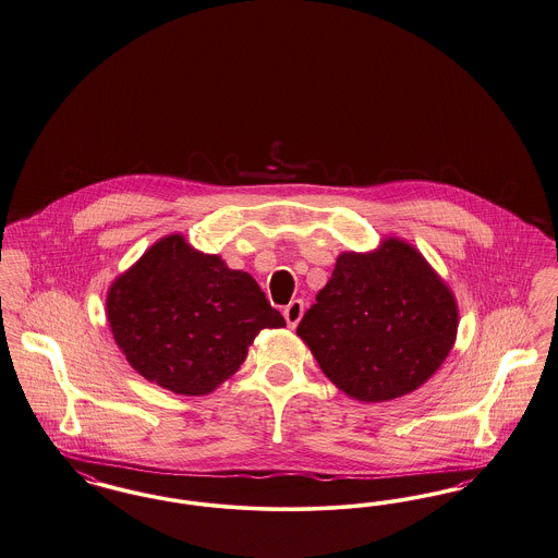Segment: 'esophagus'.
Listing matches in <instances>:
<instances>
[{
	"instance_id": "obj_1",
	"label": "esophagus",
	"mask_w": 558,
	"mask_h": 558,
	"mask_svg": "<svg viewBox=\"0 0 558 558\" xmlns=\"http://www.w3.org/2000/svg\"><path fill=\"white\" fill-rule=\"evenodd\" d=\"M303 313H305V303H303L301 299L290 301L289 305L284 307V319H287V324H289L290 328H296V324L301 322Z\"/></svg>"
}]
</instances>
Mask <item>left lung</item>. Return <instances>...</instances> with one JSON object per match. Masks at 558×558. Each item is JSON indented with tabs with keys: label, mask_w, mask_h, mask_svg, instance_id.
Returning a JSON list of instances; mask_svg holds the SVG:
<instances>
[{
	"label": "left lung",
	"mask_w": 558,
	"mask_h": 558,
	"mask_svg": "<svg viewBox=\"0 0 558 558\" xmlns=\"http://www.w3.org/2000/svg\"><path fill=\"white\" fill-rule=\"evenodd\" d=\"M457 301L415 246L386 239L374 253H342L296 335L322 372L361 402L417 390L450 353Z\"/></svg>",
	"instance_id": "obj_1"
}]
</instances>
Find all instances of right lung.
Instances as JSON below:
<instances>
[{
	"label": "right lung",
	"instance_id": "add662e5",
	"mask_svg": "<svg viewBox=\"0 0 558 558\" xmlns=\"http://www.w3.org/2000/svg\"><path fill=\"white\" fill-rule=\"evenodd\" d=\"M113 340L134 369L177 395L216 390L245 361L264 328H284L259 284L218 255L170 234L113 280Z\"/></svg>",
	"mask_w": 558,
	"mask_h": 558
}]
</instances>
